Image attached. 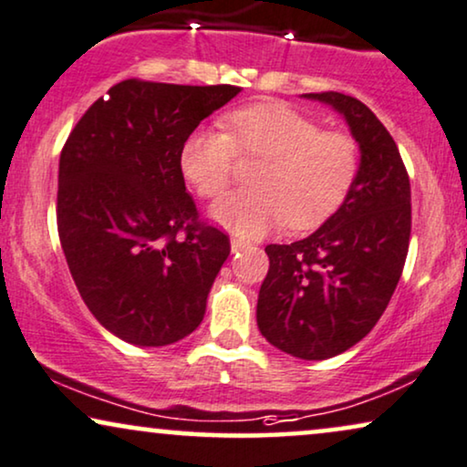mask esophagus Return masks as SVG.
<instances>
[{
	"label": "esophagus",
	"instance_id": "1",
	"mask_svg": "<svg viewBox=\"0 0 467 467\" xmlns=\"http://www.w3.org/2000/svg\"><path fill=\"white\" fill-rule=\"evenodd\" d=\"M246 246H248L246 242H242V240H238V238L232 240V251H234V253H238V251H242V248H246Z\"/></svg>",
	"mask_w": 467,
	"mask_h": 467
}]
</instances>
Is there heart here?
Returning <instances> with one entry per match:
<instances>
[{"instance_id": "1", "label": "heart", "mask_w": 467, "mask_h": 467, "mask_svg": "<svg viewBox=\"0 0 467 467\" xmlns=\"http://www.w3.org/2000/svg\"><path fill=\"white\" fill-rule=\"evenodd\" d=\"M235 150L264 156L257 186L212 205V219L234 234L255 238L287 223L296 232L324 225L349 197L360 152L352 137L322 130L285 105H255L229 118V135L195 130L182 145L180 167L202 197H219L232 182Z\"/></svg>"}]
</instances>
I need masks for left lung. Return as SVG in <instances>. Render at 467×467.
Here are the masks:
<instances>
[{
	"mask_svg": "<svg viewBox=\"0 0 467 467\" xmlns=\"http://www.w3.org/2000/svg\"><path fill=\"white\" fill-rule=\"evenodd\" d=\"M302 96L343 115L360 169L349 197L317 232L265 246L257 326L281 352L326 360L365 338L389 306L408 257L411 195L395 139L371 109L338 92Z\"/></svg>",
	"mask_w": 467,
	"mask_h": 467,
	"instance_id": "1",
	"label": "left lung"
}]
</instances>
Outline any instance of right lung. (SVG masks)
Wrapping results in <instances>:
<instances>
[{
    "instance_id": "obj_1",
    "label": "right lung",
    "mask_w": 467,
    "mask_h": 467,
    "mask_svg": "<svg viewBox=\"0 0 467 467\" xmlns=\"http://www.w3.org/2000/svg\"><path fill=\"white\" fill-rule=\"evenodd\" d=\"M238 94L129 78L88 109L64 145L59 242L83 302L126 343L171 345L202 324L232 246L199 221L180 152Z\"/></svg>"
}]
</instances>
